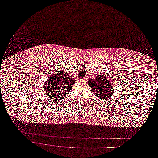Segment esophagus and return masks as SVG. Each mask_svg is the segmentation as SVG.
Returning a JSON list of instances; mask_svg holds the SVG:
<instances>
[{"instance_id":"obj_1","label":"esophagus","mask_w":158,"mask_h":158,"mask_svg":"<svg viewBox=\"0 0 158 158\" xmlns=\"http://www.w3.org/2000/svg\"><path fill=\"white\" fill-rule=\"evenodd\" d=\"M86 77H84L83 78L79 80V81H80V82H86Z\"/></svg>"}]
</instances>
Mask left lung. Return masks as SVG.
Here are the masks:
<instances>
[{"mask_svg": "<svg viewBox=\"0 0 158 158\" xmlns=\"http://www.w3.org/2000/svg\"><path fill=\"white\" fill-rule=\"evenodd\" d=\"M88 83L96 96L104 101L111 100L114 95L113 86L111 85L106 76L98 75L94 80H89Z\"/></svg>", "mask_w": 158, "mask_h": 158, "instance_id": "left-lung-1", "label": "left lung"}]
</instances>
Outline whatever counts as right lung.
<instances>
[{
	"instance_id": "right-lung-1",
	"label": "right lung",
	"mask_w": 158,
	"mask_h": 158,
	"mask_svg": "<svg viewBox=\"0 0 158 158\" xmlns=\"http://www.w3.org/2000/svg\"><path fill=\"white\" fill-rule=\"evenodd\" d=\"M75 80L71 78L67 72L61 70L49 77L44 86L45 95L56 102L63 100L68 94Z\"/></svg>"
}]
</instances>
